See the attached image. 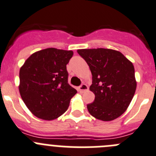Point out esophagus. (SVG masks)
<instances>
[{"mask_svg":"<svg viewBox=\"0 0 156 156\" xmlns=\"http://www.w3.org/2000/svg\"><path fill=\"white\" fill-rule=\"evenodd\" d=\"M78 90H79L80 92H84V91H88V85H85V84H82V85H81V86L78 88Z\"/></svg>","mask_w":156,"mask_h":156,"instance_id":"obj_1","label":"esophagus"}]
</instances>
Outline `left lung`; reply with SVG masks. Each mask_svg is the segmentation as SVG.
Listing matches in <instances>:
<instances>
[{"label":"left lung","instance_id":"obj_1","mask_svg":"<svg viewBox=\"0 0 156 156\" xmlns=\"http://www.w3.org/2000/svg\"><path fill=\"white\" fill-rule=\"evenodd\" d=\"M92 75L90 91L94 101L87 105L88 112L101 121H112L129 107L136 89L135 68L121 52L108 48L77 51Z\"/></svg>","mask_w":156,"mask_h":156}]
</instances>
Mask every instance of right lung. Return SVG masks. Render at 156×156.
<instances>
[{"label":"right lung","instance_id":"obj_1","mask_svg":"<svg viewBox=\"0 0 156 156\" xmlns=\"http://www.w3.org/2000/svg\"><path fill=\"white\" fill-rule=\"evenodd\" d=\"M72 56V51L49 48L32 54L20 69V94L36 117L54 120L68 108L77 93L68 82L66 65Z\"/></svg>","mask_w":156,"mask_h":156}]
</instances>
